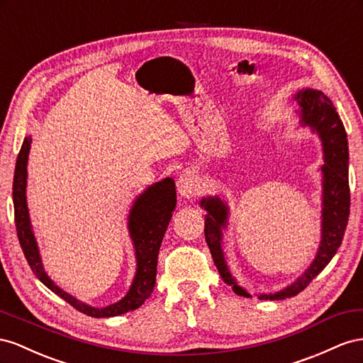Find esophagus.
<instances>
[{
  "instance_id": "esophagus-1",
  "label": "esophagus",
  "mask_w": 363,
  "mask_h": 363,
  "mask_svg": "<svg viewBox=\"0 0 363 363\" xmlns=\"http://www.w3.org/2000/svg\"><path fill=\"white\" fill-rule=\"evenodd\" d=\"M178 185V191L182 198H193V196L199 191V181L198 176L191 170H185L179 174V179L176 182Z\"/></svg>"
}]
</instances>
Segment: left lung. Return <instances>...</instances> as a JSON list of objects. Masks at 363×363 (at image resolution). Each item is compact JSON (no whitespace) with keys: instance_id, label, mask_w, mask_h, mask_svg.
Wrapping results in <instances>:
<instances>
[{"instance_id":"1","label":"left lung","mask_w":363,"mask_h":363,"mask_svg":"<svg viewBox=\"0 0 363 363\" xmlns=\"http://www.w3.org/2000/svg\"><path fill=\"white\" fill-rule=\"evenodd\" d=\"M301 106L303 126L316 132L323 141L324 165L323 170V228H320V245L315 260L307 271L298 277L296 281L277 294H262L260 299H284L298 295L312 283V279L323 271L335 257L342 243L350 216V185H348V140L347 132L339 118L331 100L318 89H301L295 96ZM201 205L205 214V240L208 245L214 264L223 281L233 287L237 295L251 298L243 287L237 284L226 266L222 251V230L226 228L228 205L219 196L203 198Z\"/></svg>"}]
</instances>
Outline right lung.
<instances>
[{
  "label": "right lung",
  "instance_id": "obj_1",
  "mask_svg": "<svg viewBox=\"0 0 363 363\" xmlns=\"http://www.w3.org/2000/svg\"><path fill=\"white\" fill-rule=\"evenodd\" d=\"M30 143L32 138L26 137L23 146L18 153L15 176H13V208H15V225L19 245L27 258V263L32 267L33 274L43 281L51 292L65 299L79 312L92 318H111L118 316L130 310H135L144 304V301L153 292L155 283H157V264L158 252L162 242V237L167 231L172 213L176 206V189L174 181L167 178L161 182L150 185V187L141 193L137 201L133 202L129 213V234L135 247L137 258V272L133 277L129 292L118 303L108 307H91L79 301L59 286L51 281L45 274L43 262L38 250V243L30 223V216L26 199L27 187V160L30 152Z\"/></svg>",
  "mask_w": 363,
  "mask_h": 363
}]
</instances>
